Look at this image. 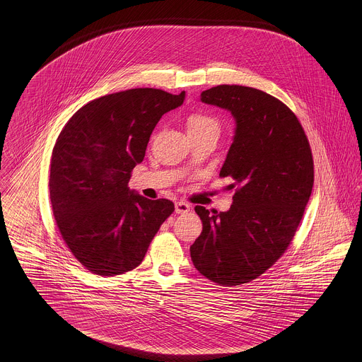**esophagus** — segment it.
Listing matches in <instances>:
<instances>
[{
  "label": "esophagus",
  "instance_id": "obj_1",
  "mask_svg": "<svg viewBox=\"0 0 362 362\" xmlns=\"http://www.w3.org/2000/svg\"><path fill=\"white\" fill-rule=\"evenodd\" d=\"M189 209H191V206L187 202H184V201H180V202L175 204V213H178V214L188 213Z\"/></svg>",
  "mask_w": 362,
  "mask_h": 362
}]
</instances>
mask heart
Masks as SVG:
<instances>
[{
  "label": "heart",
  "instance_id": "heart-1",
  "mask_svg": "<svg viewBox=\"0 0 362 362\" xmlns=\"http://www.w3.org/2000/svg\"><path fill=\"white\" fill-rule=\"evenodd\" d=\"M187 128L188 134H206L211 132L218 135L220 132V122L217 118L204 114V112H195L191 114L187 119Z\"/></svg>",
  "mask_w": 362,
  "mask_h": 362
}]
</instances>
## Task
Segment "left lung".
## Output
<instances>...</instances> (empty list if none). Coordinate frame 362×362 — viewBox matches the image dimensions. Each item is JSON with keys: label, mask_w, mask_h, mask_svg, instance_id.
Here are the masks:
<instances>
[{"label": "left lung", "mask_w": 362, "mask_h": 362, "mask_svg": "<svg viewBox=\"0 0 362 362\" xmlns=\"http://www.w3.org/2000/svg\"><path fill=\"white\" fill-rule=\"evenodd\" d=\"M202 103L231 112L233 144L220 177L234 182L227 211L195 207L204 230L191 245L197 270L231 287L264 273L288 248L313 187V160L296 114L276 98L248 86L220 85Z\"/></svg>", "instance_id": "1"}]
</instances>
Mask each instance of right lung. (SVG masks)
Masks as SVG:
<instances>
[{"instance_id":"1","label":"right lung","mask_w":362,"mask_h":362,"mask_svg":"<svg viewBox=\"0 0 362 362\" xmlns=\"http://www.w3.org/2000/svg\"><path fill=\"white\" fill-rule=\"evenodd\" d=\"M171 95L138 88L95 99L79 108L57 138L50 165V201L58 230L88 270L115 276L139 266L164 220L168 199L129 189L163 114L180 107Z\"/></svg>"}]
</instances>
